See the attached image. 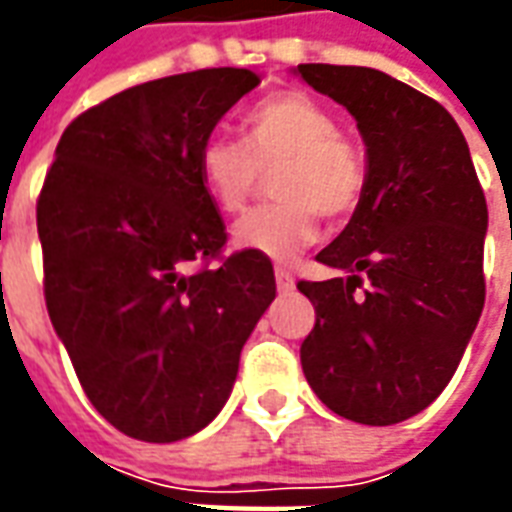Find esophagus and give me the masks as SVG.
Returning a JSON list of instances; mask_svg holds the SVG:
<instances>
[{
	"mask_svg": "<svg viewBox=\"0 0 512 512\" xmlns=\"http://www.w3.org/2000/svg\"><path fill=\"white\" fill-rule=\"evenodd\" d=\"M274 277H277L279 293H290V290H293V285H296V282H293V274H290L288 268H277V271H274Z\"/></svg>",
	"mask_w": 512,
	"mask_h": 512,
	"instance_id": "obj_1",
	"label": "esophagus"
}]
</instances>
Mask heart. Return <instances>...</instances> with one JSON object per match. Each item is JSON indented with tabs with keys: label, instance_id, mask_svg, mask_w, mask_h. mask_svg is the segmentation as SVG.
I'll return each instance as SVG.
<instances>
[{
	"label": "heart",
	"instance_id": "1",
	"mask_svg": "<svg viewBox=\"0 0 512 512\" xmlns=\"http://www.w3.org/2000/svg\"><path fill=\"white\" fill-rule=\"evenodd\" d=\"M279 200L235 224L233 241L271 260H293L315 244L321 216L345 222L362 205L367 161L329 106L299 90L255 104L241 120V142L213 134L197 147V178L222 213H241L260 186L263 169Z\"/></svg>",
	"mask_w": 512,
	"mask_h": 512
}]
</instances>
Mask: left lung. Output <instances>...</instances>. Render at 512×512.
<instances>
[{
    "label": "left lung",
    "instance_id": "1",
    "mask_svg": "<svg viewBox=\"0 0 512 512\" xmlns=\"http://www.w3.org/2000/svg\"><path fill=\"white\" fill-rule=\"evenodd\" d=\"M296 73L354 115L367 147L362 205L318 252L348 277L299 282L315 307L301 367L334 414L395 425L450 384L480 321L483 186L439 101L376 68L312 62Z\"/></svg>",
    "mask_w": 512,
    "mask_h": 512
}]
</instances>
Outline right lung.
<instances>
[{
    "label": "right lung",
    "mask_w": 512,
    "mask_h": 512,
    "mask_svg": "<svg viewBox=\"0 0 512 512\" xmlns=\"http://www.w3.org/2000/svg\"><path fill=\"white\" fill-rule=\"evenodd\" d=\"M257 84L249 68H205L128 87L65 128L43 180L49 318L84 395L131 439L205 428L277 296L268 257H222L224 222L197 178L202 139Z\"/></svg>",
    "instance_id": "right-lung-1"
}]
</instances>
